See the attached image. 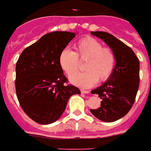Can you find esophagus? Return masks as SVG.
Masks as SVG:
<instances>
[{
    "label": "esophagus",
    "mask_w": 151,
    "mask_h": 151,
    "mask_svg": "<svg viewBox=\"0 0 151 151\" xmlns=\"http://www.w3.org/2000/svg\"><path fill=\"white\" fill-rule=\"evenodd\" d=\"M81 93H89V91L88 90H81Z\"/></svg>",
    "instance_id": "34e87169"
}]
</instances>
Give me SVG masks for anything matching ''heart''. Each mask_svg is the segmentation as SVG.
Masks as SVG:
<instances>
[{
    "label": "heart",
    "instance_id": "heart-1",
    "mask_svg": "<svg viewBox=\"0 0 151 151\" xmlns=\"http://www.w3.org/2000/svg\"><path fill=\"white\" fill-rule=\"evenodd\" d=\"M76 53L70 48H65L59 56V63L68 76L76 72L79 60L87 61L85 64L86 72H79L70 77V82L82 88H90L100 81L104 82L114 72L116 57L109 47L92 37L80 40L76 44Z\"/></svg>",
    "mask_w": 151,
    "mask_h": 151
}]
</instances>
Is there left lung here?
<instances>
[{"mask_svg":"<svg viewBox=\"0 0 151 151\" xmlns=\"http://www.w3.org/2000/svg\"><path fill=\"white\" fill-rule=\"evenodd\" d=\"M90 33L105 42L116 57L111 76L91 91L102 101L100 108L90 112L101 121L112 122L125 116L134 104L139 84V61L129 47L113 35L99 31Z\"/></svg>","mask_w":151,"mask_h":151,"instance_id":"8db88e82","label":"left lung"}]
</instances>
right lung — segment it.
<instances>
[{
	"mask_svg": "<svg viewBox=\"0 0 151 151\" xmlns=\"http://www.w3.org/2000/svg\"><path fill=\"white\" fill-rule=\"evenodd\" d=\"M75 32L56 31L44 35L22 52L16 63L15 90L25 113L42 125L56 122L63 114L70 96L79 88L66 85L68 79L59 56Z\"/></svg>",
	"mask_w": 151,
	"mask_h": 151,
	"instance_id": "add662e5",
	"label": "right lung"
}]
</instances>
